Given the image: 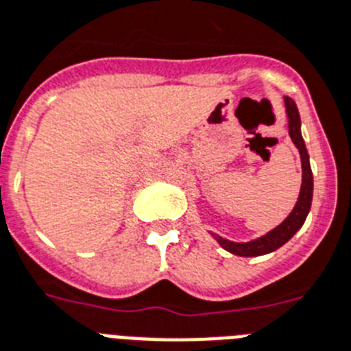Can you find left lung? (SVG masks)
<instances>
[{"label":"left lung","mask_w":351,"mask_h":351,"mask_svg":"<svg viewBox=\"0 0 351 351\" xmlns=\"http://www.w3.org/2000/svg\"><path fill=\"white\" fill-rule=\"evenodd\" d=\"M285 106H287V117H289L290 138H292V142H294L295 147L299 149L301 166H303V184H301V193H299L298 204H295L294 210L290 213L289 218L283 223L278 225L274 230H270L269 234L261 236V238H258L254 241H249V243H234V241L225 240L221 236L213 234L216 238V241L225 250H229L230 254L245 256V258L269 254V252H272V250L279 249L281 245L287 243L303 227L304 220L308 216L310 205H312V193H314V178H312V169H310L308 151L304 147L303 136H301V119H299V111L298 106H295V102L290 97H285Z\"/></svg>","instance_id":"left-lung-1"}]
</instances>
